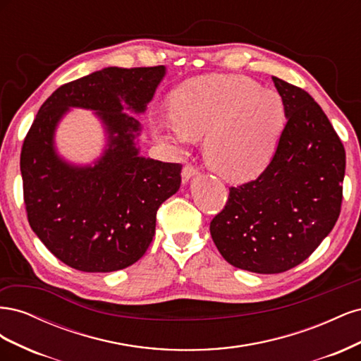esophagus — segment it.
<instances>
[{
    "label": "esophagus",
    "mask_w": 361,
    "mask_h": 361,
    "mask_svg": "<svg viewBox=\"0 0 361 361\" xmlns=\"http://www.w3.org/2000/svg\"><path fill=\"white\" fill-rule=\"evenodd\" d=\"M197 173H199L197 167L190 166V164H188V166H185V167L182 169V182H183V183L190 182V179H191V178L197 176Z\"/></svg>",
    "instance_id": "1"
}]
</instances>
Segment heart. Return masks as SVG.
Here are the masks:
<instances>
[{"label": "heart", "instance_id": "1", "mask_svg": "<svg viewBox=\"0 0 361 361\" xmlns=\"http://www.w3.org/2000/svg\"><path fill=\"white\" fill-rule=\"evenodd\" d=\"M170 118L171 125H157L162 140L183 146L188 138H206L207 166L227 180L247 182L268 167L288 116L280 93L245 76H215L180 85Z\"/></svg>", "mask_w": 361, "mask_h": 361}]
</instances>
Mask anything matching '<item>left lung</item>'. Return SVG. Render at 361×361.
<instances>
[{"label":"left lung","instance_id":"1","mask_svg":"<svg viewBox=\"0 0 361 361\" xmlns=\"http://www.w3.org/2000/svg\"><path fill=\"white\" fill-rule=\"evenodd\" d=\"M285 133L268 167L232 187L211 236L228 264L257 274L300 265L331 232L342 204L345 149L313 97L277 76Z\"/></svg>","mask_w":361,"mask_h":361}]
</instances>
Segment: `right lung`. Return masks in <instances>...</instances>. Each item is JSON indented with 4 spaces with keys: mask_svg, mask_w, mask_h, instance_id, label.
<instances>
[{
    "mask_svg": "<svg viewBox=\"0 0 361 361\" xmlns=\"http://www.w3.org/2000/svg\"><path fill=\"white\" fill-rule=\"evenodd\" d=\"M166 68H105L54 92L40 106L20 152L28 223L63 264L84 272L123 269L146 253L158 207L180 187V164L140 155L138 120ZM71 107L96 111L107 147L92 166H75L53 135Z\"/></svg>",
    "mask_w": 361,
    "mask_h": 361,
    "instance_id": "add662e5",
    "label": "right lung"
}]
</instances>
